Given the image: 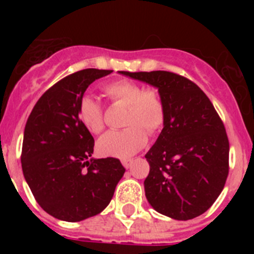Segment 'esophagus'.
Here are the masks:
<instances>
[{
  "label": "esophagus",
  "instance_id": "1",
  "mask_svg": "<svg viewBox=\"0 0 254 254\" xmlns=\"http://www.w3.org/2000/svg\"><path fill=\"white\" fill-rule=\"evenodd\" d=\"M122 164H123V167L128 169V168H131L132 165V160L131 159H125V160H122Z\"/></svg>",
  "mask_w": 254,
  "mask_h": 254
}]
</instances>
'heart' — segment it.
<instances>
[{"mask_svg": "<svg viewBox=\"0 0 254 254\" xmlns=\"http://www.w3.org/2000/svg\"><path fill=\"white\" fill-rule=\"evenodd\" d=\"M103 91L113 104L126 105L122 131H111L99 138L96 150L100 155L126 159L140 151L147 143L149 134L163 129L167 120V108L156 89H143L129 80H116L103 86ZM77 116L85 128L91 133L104 129L103 107L90 95H82L77 103Z\"/></svg>", "mask_w": 254, "mask_h": 254, "instance_id": "heart-1", "label": "heart"}]
</instances>
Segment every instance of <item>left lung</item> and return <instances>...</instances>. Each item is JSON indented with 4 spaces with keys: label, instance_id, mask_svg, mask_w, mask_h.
Wrapping results in <instances>:
<instances>
[{
    "label": "left lung",
    "instance_id": "1",
    "mask_svg": "<svg viewBox=\"0 0 254 254\" xmlns=\"http://www.w3.org/2000/svg\"><path fill=\"white\" fill-rule=\"evenodd\" d=\"M122 75L158 87L167 120L145 155V194L160 214L176 220L202 215L221 193L229 174V140L214 105L193 81L169 71Z\"/></svg>",
    "mask_w": 254,
    "mask_h": 254
}]
</instances>
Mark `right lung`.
Wrapping results in <instances>:
<instances>
[{
	"label": "right lung",
	"instance_id": "obj_1",
	"mask_svg": "<svg viewBox=\"0 0 254 254\" xmlns=\"http://www.w3.org/2000/svg\"><path fill=\"white\" fill-rule=\"evenodd\" d=\"M112 69L66 76L40 96L25 125L21 167L35 201L56 219L76 223L102 212L126 169L116 158L90 159L94 138L77 116L87 86Z\"/></svg>",
	"mask_w": 254,
	"mask_h": 254
}]
</instances>
